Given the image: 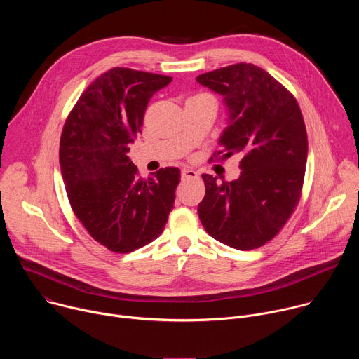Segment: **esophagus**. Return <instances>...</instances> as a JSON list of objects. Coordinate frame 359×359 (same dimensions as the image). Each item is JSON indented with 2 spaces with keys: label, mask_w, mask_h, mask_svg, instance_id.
Returning a JSON list of instances; mask_svg holds the SVG:
<instances>
[{
  "label": "esophagus",
  "mask_w": 359,
  "mask_h": 359,
  "mask_svg": "<svg viewBox=\"0 0 359 359\" xmlns=\"http://www.w3.org/2000/svg\"><path fill=\"white\" fill-rule=\"evenodd\" d=\"M198 173L191 170V169H183L182 170V179L183 180H191V179H197Z\"/></svg>",
  "instance_id": "1"
}]
</instances>
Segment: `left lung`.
<instances>
[{"label":"left lung","instance_id":"8db88e82","mask_svg":"<svg viewBox=\"0 0 359 359\" xmlns=\"http://www.w3.org/2000/svg\"><path fill=\"white\" fill-rule=\"evenodd\" d=\"M196 81L223 96L227 126L222 161L240 153V177L217 183L201 175L206 194L198 217L206 231L237 250L264 245L278 234L301 197L309 140L295 97L267 71L234 64Z\"/></svg>","mask_w":359,"mask_h":359}]
</instances>
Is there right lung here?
Returning a JSON list of instances; mask_svg holds the SVG:
<instances>
[{
	"label": "right lung",
	"instance_id": "add662e5",
	"mask_svg": "<svg viewBox=\"0 0 359 359\" xmlns=\"http://www.w3.org/2000/svg\"><path fill=\"white\" fill-rule=\"evenodd\" d=\"M170 76L112 68L79 96L62 129L60 165L71 208L88 233L115 252L158 238L173 209L177 168L147 180L129 159L150 97Z\"/></svg>",
	"mask_w": 359,
	"mask_h": 359
}]
</instances>
